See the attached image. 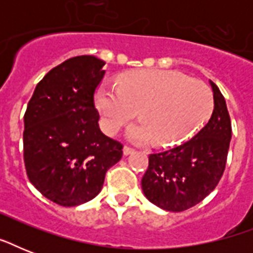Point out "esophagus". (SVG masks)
<instances>
[{"label": "esophagus", "instance_id": "obj_1", "mask_svg": "<svg viewBox=\"0 0 253 253\" xmlns=\"http://www.w3.org/2000/svg\"><path fill=\"white\" fill-rule=\"evenodd\" d=\"M132 152H134V150H132L131 147H127V146L123 147V155H125V156H127V155L132 154Z\"/></svg>", "mask_w": 253, "mask_h": 253}]
</instances>
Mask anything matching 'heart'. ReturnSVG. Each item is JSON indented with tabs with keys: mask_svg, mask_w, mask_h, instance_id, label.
Instances as JSON below:
<instances>
[{
	"mask_svg": "<svg viewBox=\"0 0 253 253\" xmlns=\"http://www.w3.org/2000/svg\"><path fill=\"white\" fill-rule=\"evenodd\" d=\"M95 106L103 130L115 134L138 111L140 123L127 136L135 143L173 146L204 126L214 109L210 87L204 81L177 71L139 69L123 73L117 86L101 85Z\"/></svg>",
	"mask_w": 253,
	"mask_h": 253,
	"instance_id": "obj_1",
	"label": "heart"
}]
</instances>
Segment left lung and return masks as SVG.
<instances>
[{"label":"left lung","mask_w":253,"mask_h":253,"mask_svg":"<svg viewBox=\"0 0 253 253\" xmlns=\"http://www.w3.org/2000/svg\"><path fill=\"white\" fill-rule=\"evenodd\" d=\"M214 110L208 125L189 142L148 158L142 178L147 200L167 211H184L215 189L224 172L231 121L219 87L210 81Z\"/></svg>","instance_id":"8db88e82"}]
</instances>
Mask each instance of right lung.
Returning <instances> with one entry per match:
<instances>
[{"label":"right lung","mask_w":253,"mask_h":253,"mask_svg":"<svg viewBox=\"0 0 253 253\" xmlns=\"http://www.w3.org/2000/svg\"><path fill=\"white\" fill-rule=\"evenodd\" d=\"M105 61L76 56L52 68L37 85L25 113L23 158L30 182L60 206L93 200L123 146L98 126L94 90Z\"/></svg>","instance_id":"right-lung-1"}]
</instances>
